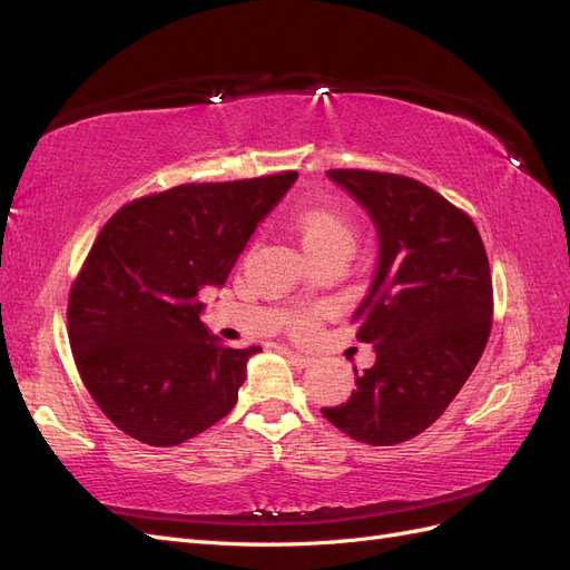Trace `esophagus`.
<instances>
[{"instance_id": "1", "label": "esophagus", "mask_w": 570, "mask_h": 570, "mask_svg": "<svg viewBox=\"0 0 570 570\" xmlns=\"http://www.w3.org/2000/svg\"><path fill=\"white\" fill-rule=\"evenodd\" d=\"M285 356L289 358V364H295V366H299V368H306V366L314 364L312 356L299 354V352H295V350H285Z\"/></svg>"}]
</instances>
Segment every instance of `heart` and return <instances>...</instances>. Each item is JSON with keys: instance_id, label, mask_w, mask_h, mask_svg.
I'll return each instance as SVG.
<instances>
[{"instance_id": "1", "label": "heart", "mask_w": 570, "mask_h": 570, "mask_svg": "<svg viewBox=\"0 0 570 570\" xmlns=\"http://www.w3.org/2000/svg\"><path fill=\"white\" fill-rule=\"evenodd\" d=\"M292 233L297 235L302 249L308 258L325 254L350 256L354 249L356 228L347 212L333 209V206H304L289 218ZM295 327L299 333H308L314 327V314H304L297 318Z\"/></svg>"}]
</instances>
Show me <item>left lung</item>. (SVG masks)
<instances>
[{
  "mask_svg": "<svg viewBox=\"0 0 570 570\" xmlns=\"http://www.w3.org/2000/svg\"><path fill=\"white\" fill-rule=\"evenodd\" d=\"M364 206L381 243L356 337L375 364L323 416L352 440L390 446L423 433L469 381L492 331V275L469 214L428 185L377 170H327Z\"/></svg>",
  "mask_w": 570,
  "mask_h": 570,
  "instance_id": "1",
  "label": "left lung"
}]
</instances>
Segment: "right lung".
<instances>
[{"instance_id": "right-lung-1", "label": "right lung", "mask_w": 570, "mask_h": 570, "mask_svg": "<svg viewBox=\"0 0 570 570\" xmlns=\"http://www.w3.org/2000/svg\"><path fill=\"white\" fill-rule=\"evenodd\" d=\"M295 170L193 183L135 199L107 220L68 295L78 373L132 440L174 446L228 416L262 347H223L202 287H223Z\"/></svg>"}]
</instances>
